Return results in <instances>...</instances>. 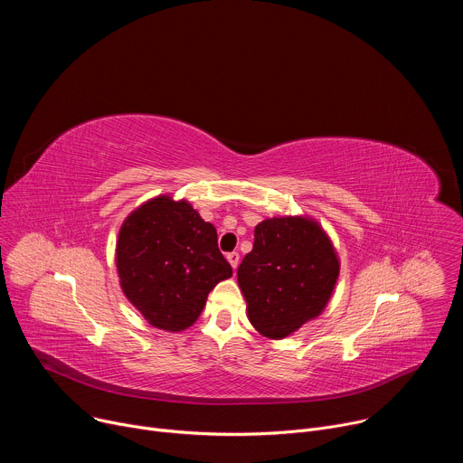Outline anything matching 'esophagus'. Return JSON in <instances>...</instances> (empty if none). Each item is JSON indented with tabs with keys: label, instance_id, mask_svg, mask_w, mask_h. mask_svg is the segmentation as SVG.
<instances>
[{
	"label": "esophagus",
	"instance_id": "obj_1",
	"mask_svg": "<svg viewBox=\"0 0 463 463\" xmlns=\"http://www.w3.org/2000/svg\"><path fill=\"white\" fill-rule=\"evenodd\" d=\"M227 260H229V263H231V268L236 269L238 263H240V254H238V252H229V254H227Z\"/></svg>",
	"mask_w": 463,
	"mask_h": 463
}]
</instances>
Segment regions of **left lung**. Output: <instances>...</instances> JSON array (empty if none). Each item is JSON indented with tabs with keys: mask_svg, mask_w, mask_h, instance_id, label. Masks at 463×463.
I'll list each match as a JSON object with an SVG mask.
<instances>
[{
	"mask_svg": "<svg viewBox=\"0 0 463 463\" xmlns=\"http://www.w3.org/2000/svg\"><path fill=\"white\" fill-rule=\"evenodd\" d=\"M339 269L334 241L317 220L282 216L260 222L252 250L236 273L249 322L263 337L286 339L324 311Z\"/></svg>",
	"mask_w": 463,
	"mask_h": 463,
	"instance_id": "obj_1",
	"label": "left lung"
}]
</instances>
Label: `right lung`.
<instances>
[{
    "mask_svg": "<svg viewBox=\"0 0 463 463\" xmlns=\"http://www.w3.org/2000/svg\"><path fill=\"white\" fill-rule=\"evenodd\" d=\"M118 284L150 326L177 334L202 315L209 293L232 277L218 232L186 200L157 195L129 213L115 247Z\"/></svg>",
    "mask_w": 463,
    "mask_h": 463,
    "instance_id": "add662e5",
    "label": "right lung"
}]
</instances>
